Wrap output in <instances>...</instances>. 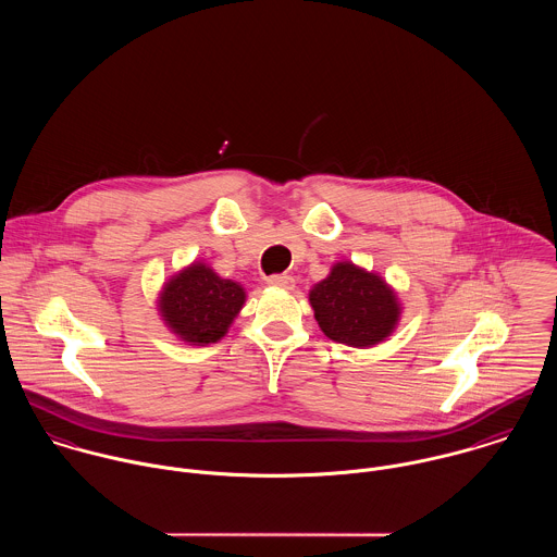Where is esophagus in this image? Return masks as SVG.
Wrapping results in <instances>:
<instances>
[{
	"instance_id": "1",
	"label": "esophagus",
	"mask_w": 557,
	"mask_h": 557,
	"mask_svg": "<svg viewBox=\"0 0 557 557\" xmlns=\"http://www.w3.org/2000/svg\"><path fill=\"white\" fill-rule=\"evenodd\" d=\"M268 285L278 287V289H294L296 281L289 274H274V276H268Z\"/></svg>"
}]
</instances>
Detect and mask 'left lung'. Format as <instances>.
Listing matches in <instances>:
<instances>
[{
	"label": "left lung",
	"mask_w": 557,
	"mask_h": 557,
	"mask_svg": "<svg viewBox=\"0 0 557 557\" xmlns=\"http://www.w3.org/2000/svg\"><path fill=\"white\" fill-rule=\"evenodd\" d=\"M309 302L327 338L358 349L386 341L403 313L397 289L380 272L349 259L336 261L311 287Z\"/></svg>",
	"instance_id": "8db88e82"
}]
</instances>
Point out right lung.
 Wrapping results in <instances>:
<instances>
[{
    "label": "right lung",
    "mask_w": 557,
    "mask_h": 557,
    "mask_svg": "<svg viewBox=\"0 0 557 557\" xmlns=\"http://www.w3.org/2000/svg\"><path fill=\"white\" fill-rule=\"evenodd\" d=\"M244 302L238 281L219 276L206 261H193L162 283L157 311L177 341L206 347L230 332Z\"/></svg>",
    "instance_id": "1"
}]
</instances>
